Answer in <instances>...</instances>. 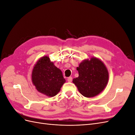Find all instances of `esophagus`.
Here are the masks:
<instances>
[{
  "mask_svg": "<svg viewBox=\"0 0 135 135\" xmlns=\"http://www.w3.org/2000/svg\"><path fill=\"white\" fill-rule=\"evenodd\" d=\"M73 80V78L71 76H69L68 78V81H69V82H71Z\"/></svg>",
  "mask_w": 135,
  "mask_h": 135,
  "instance_id": "obj_1",
  "label": "esophagus"
}]
</instances>
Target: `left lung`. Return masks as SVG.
<instances>
[{
  "instance_id": "1",
  "label": "left lung",
  "mask_w": 135,
  "mask_h": 135,
  "mask_svg": "<svg viewBox=\"0 0 135 135\" xmlns=\"http://www.w3.org/2000/svg\"><path fill=\"white\" fill-rule=\"evenodd\" d=\"M79 76L73 82L79 92L86 97H94L104 90L107 85L109 74L107 68L100 60L93 57L84 60L76 68Z\"/></svg>"
}]
</instances>
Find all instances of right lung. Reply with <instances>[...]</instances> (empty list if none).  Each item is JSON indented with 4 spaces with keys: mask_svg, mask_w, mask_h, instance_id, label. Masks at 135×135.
Segmentation results:
<instances>
[{
    "mask_svg": "<svg viewBox=\"0 0 135 135\" xmlns=\"http://www.w3.org/2000/svg\"><path fill=\"white\" fill-rule=\"evenodd\" d=\"M32 81L36 89L48 96H56L65 82L62 71L47 56L40 59L33 69Z\"/></svg>",
    "mask_w": 135,
    "mask_h": 135,
    "instance_id": "right-lung-1",
    "label": "right lung"
}]
</instances>
